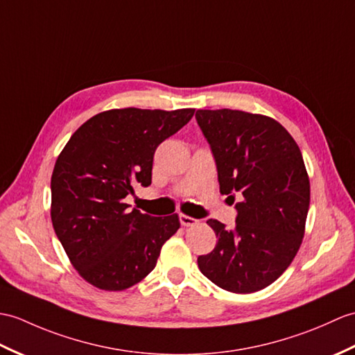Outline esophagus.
<instances>
[{"label":"esophagus","instance_id":"obj_1","mask_svg":"<svg viewBox=\"0 0 355 355\" xmlns=\"http://www.w3.org/2000/svg\"><path fill=\"white\" fill-rule=\"evenodd\" d=\"M180 224L183 227H193L198 224V220L195 218H191L187 215H183V213H180Z\"/></svg>","mask_w":355,"mask_h":355}]
</instances>
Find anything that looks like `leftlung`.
Wrapping results in <instances>:
<instances>
[{
	"label": "left lung",
	"mask_w": 355,
	"mask_h": 355,
	"mask_svg": "<svg viewBox=\"0 0 355 355\" xmlns=\"http://www.w3.org/2000/svg\"><path fill=\"white\" fill-rule=\"evenodd\" d=\"M195 116L215 155L220 193L243 196L233 230L207 220L218 242L198 268L224 291H261L291 266L306 233L310 180L301 150L265 114L220 109Z\"/></svg>",
	"instance_id": "obj_1"
}]
</instances>
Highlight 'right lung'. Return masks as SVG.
I'll return each mask as SVG.
<instances>
[{
    "label": "right lung",
    "mask_w": 355,
    "mask_h": 355,
    "mask_svg": "<svg viewBox=\"0 0 355 355\" xmlns=\"http://www.w3.org/2000/svg\"><path fill=\"white\" fill-rule=\"evenodd\" d=\"M195 109H112L87 119L64 145L51 175V220L71 265L96 289L119 292L155 268L180 228L177 213L130 210L125 196L151 184L155 148Z\"/></svg>",
    "instance_id": "right-lung-1"
}]
</instances>
